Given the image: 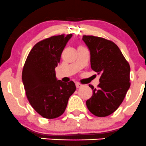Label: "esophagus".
<instances>
[{
  "instance_id": "obj_1",
  "label": "esophagus",
  "mask_w": 146,
  "mask_h": 146,
  "mask_svg": "<svg viewBox=\"0 0 146 146\" xmlns=\"http://www.w3.org/2000/svg\"><path fill=\"white\" fill-rule=\"evenodd\" d=\"M76 88H81V87L82 86V84H80V82H76Z\"/></svg>"
}]
</instances>
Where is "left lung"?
Here are the masks:
<instances>
[{"label":"left lung","mask_w":146,"mask_h":146,"mask_svg":"<svg viewBox=\"0 0 146 146\" xmlns=\"http://www.w3.org/2000/svg\"><path fill=\"white\" fill-rule=\"evenodd\" d=\"M90 51L91 68L100 75L98 88L86 101L89 111L104 117L118 109L130 88V66L115 43L99 36L83 35Z\"/></svg>","instance_id":"left-lung-1"}]
</instances>
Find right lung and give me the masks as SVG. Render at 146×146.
I'll return each instance as SVG.
<instances>
[{"label": "right lung", "instance_id": "right-lung-1", "mask_svg": "<svg viewBox=\"0 0 146 146\" xmlns=\"http://www.w3.org/2000/svg\"><path fill=\"white\" fill-rule=\"evenodd\" d=\"M71 34L50 36L37 42L28 54L22 73L28 101L42 117L55 119L64 114L69 98L76 91L74 82L56 78L55 68Z\"/></svg>", "mask_w": 146, "mask_h": 146}]
</instances>
